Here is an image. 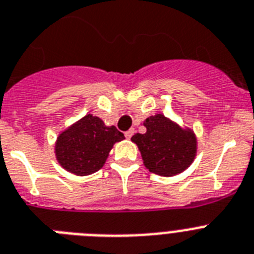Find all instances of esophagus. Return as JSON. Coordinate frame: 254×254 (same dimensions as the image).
I'll return each mask as SVG.
<instances>
[{
  "instance_id": "esophagus-1",
  "label": "esophagus",
  "mask_w": 254,
  "mask_h": 254,
  "mask_svg": "<svg viewBox=\"0 0 254 254\" xmlns=\"http://www.w3.org/2000/svg\"><path fill=\"white\" fill-rule=\"evenodd\" d=\"M133 133H135V129H133V128L128 129V131H127V132H126V133H125L126 138H131L132 136H133Z\"/></svg>"
}]
</instances>
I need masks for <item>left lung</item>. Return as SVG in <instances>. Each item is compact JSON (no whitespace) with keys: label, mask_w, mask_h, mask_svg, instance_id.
Here are the masks:
<instances>
[{"label":"left lung","mask_w":254,"mask_h":254,"mask_svg":"<svg viewBox=\"0 0 254 254\" xmlns=\"http://www.w3.org/2000/svg\"><path fill=\"white\" fill-rule=\"evenodd\" d=\"M145 133H136L131 140L138 146L145 167L159 176H175L185 171L196 154V137L191 129L155 114L145 119Z\"/></svg>","instance_id":"obj_1"}]
</instances>
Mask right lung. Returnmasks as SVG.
Masks as SVG:
<instances>
[{"instance_id":"1","label":"right lung","mask_w":254,"mask_h":254,"mask_svg":"<svg viewBox=\"0 0 254 254\" xmlns=\"http://www.w3.org/2000/svg\"><path fill=\"white\" fill-rule=\"evenodd\" d=\"M125 135L114 126L104 125L99 117L87 114L63 131L56 140V159L63 168L77 176H87L105 163L113 145Z\"/></svg>"}]
</instances>
